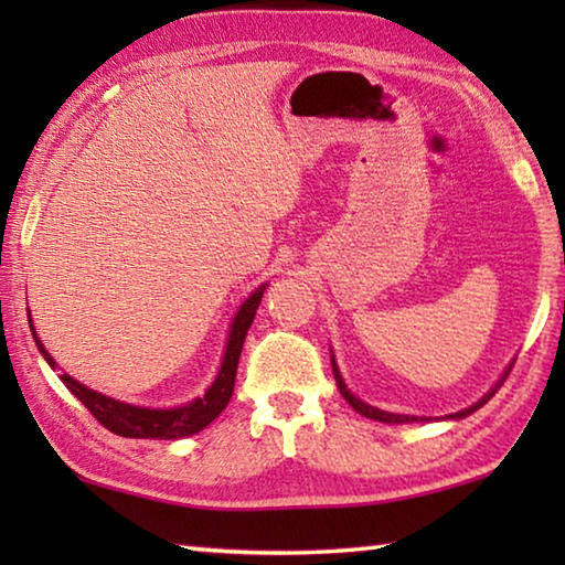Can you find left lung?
Instances as JSON below:
<instances>
[{
	"mask_svg": "<svg viewBox=\"0 0 565 565\" xmlns=\"http://www.w3.org/2000/svg\"><path fill=\"white\" fill-rule=\"evenodd\" d=\"M511 366L513 363H509V369L503 371V376L495 381V386L489 391V394L486 396H481L476 401L473 406H468V408H463V411H456V414H448L446 418H454V420H458V418H466V416H471L473 411H478L481 408L486 401H491V396L495 394V391L501 388V384H503V379L509 376V371H511ZM331 369H333V379H337V386H339V391H341V396L349 401V406L356 411V414H361V416H366V418H374V420H381V424H408V420H428V418H424V416H404V414H391V411H381V408H376V406H371V404H366V401H361V398H356L349 391V386H347V381H343V376H341V371H339V366H337V359L331 356Z\"/></svg>",
	"mask_w": 565,
	"mask_h": 565,
	"instance_id": "8db88e82",
	"label": "left lung"
}]
</instances>
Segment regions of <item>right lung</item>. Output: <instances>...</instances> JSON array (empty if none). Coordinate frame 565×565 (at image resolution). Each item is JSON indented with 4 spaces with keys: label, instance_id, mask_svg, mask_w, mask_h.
<instances>
[{
    "label": "right lung",
    "instance_id": "obj_1",
    "mask_svg": "<svg viewBox=\"0 0 565 565\" xmlns=\"http://www.w3.org/2000/svg\"><path fill=\"white\" fill-rule=\"evenodd\" d=\"M266 286H269V284H262L259 289H256L242 306H238V311L234 313L232 327H228L224 359H222V366H218L216 379L212 381V386L204 391V396L189 401V404H184V406L151 408V406L124 404V401L104 396V394H99V391L79 384V381L72 379L70 374L60 376L62 384L70 388L72 394L92 411V416L97 418L104 428H109V431L117 434V436L159 438V441H171V438L194 436V434L202 431V428L212 424V420L226 408L228 401H232L238 356H242L246 331H248V327H252V321L256 317V309H259ZM30 329H32L36 349H40L44 361L50 363L52 369H56V361L52 359V353L44 349L40 333L34 331L32 317H30Z\"/></svg>",
    "mask_w": 565,
    "mask_h": 565
}]
</instances>
